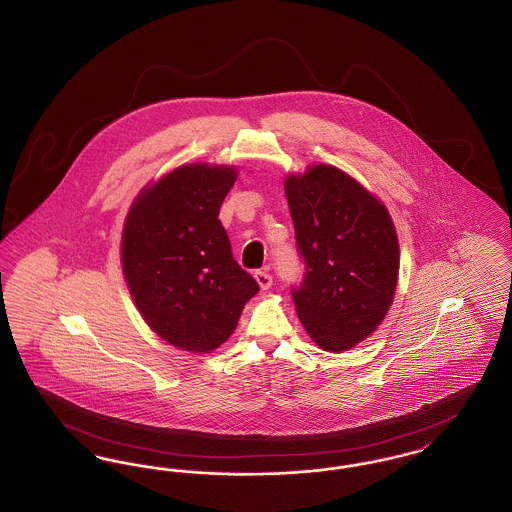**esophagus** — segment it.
<instances>
[{
	"label": "esophagus",
	"instance_id": "esophagus-1",
	"mask_svg": "<svg viewBox=\"0 0 512 512\" xmlns=\"http://www.w3.org/2000/svg\"><path fill=\"white\" fill-rule=\"evenodd\" d=\"M255 280L261 286V290H268L272 286V276L268 274L267 270H257L255 272Z\"/></svg>",
	"mask_w": 512,
	"mask_h": 512
}]
</instances>
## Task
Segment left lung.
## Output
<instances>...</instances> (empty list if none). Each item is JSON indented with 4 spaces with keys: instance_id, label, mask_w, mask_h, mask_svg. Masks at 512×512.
<instances>
[{
    "instance_id": "8db88e82",
    "label": "left lung",
    "mask_w": 512,
    "mask_h": 512,
    "mask_svg": "<svg viewBox=\"0 0 512 512\" xmlns=\"http://www.w3.org/2000/svg\"><path fill=\"white\" fill-rule=\"evenodd\" d=\"M305 274L292 297L307 334L341 353L386 317L399 274V244L388 209L332 165L284 182Z\"/></svg>"
}]
</instances>
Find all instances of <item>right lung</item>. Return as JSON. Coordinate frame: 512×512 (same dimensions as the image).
Instances as JSON below:
<instances>
[{"label":"right lung","mask_w":512,"mask_h":512,"mask_svg":"<svg viewBox=\"0 0 512 512\" xmlns=\"http://www.w3.org/2000/svg\"><path fill=\"white\" fill-rule=\"evenodd\" d=\"M234 167L182 165L147 186L122 230V272L147 326L174 347L209 353L259 292L232 257L220 205Z\"/></svg>","instance_id":"1"}]
</instances>
